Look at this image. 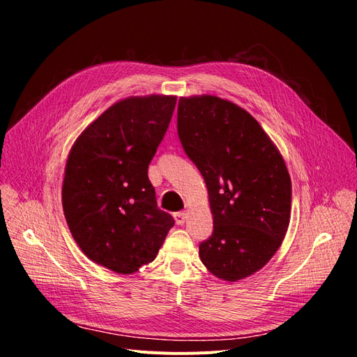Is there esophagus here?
I'll return each instance as SVG.
<instances>
[{
	"label": "esophagus",
	"instance_id": "1",
	"mask_svg": "<svg viewBox=\"0 0 357 357\" xmlns=\"http://www.w3.org/2000/svg\"><path fill=\"white\" fill-rule=\"evenodd\" d=\"M174 216H175V221H176L178 225H182L183 222L187 221V213L185 212H176Z\"/></svg>",
	"mask_w": 357,
	"mask_h": 357
}]
</instances>
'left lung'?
Instances as JSON below:
<instances>
[{"instance_id":"obj_1","label":"left lung","mask_w":357,"mask_h":357,"mask_svg":"<svg viewBox=\"0 0 357 357\" xmlns=\"http://www.w3.org/2000/svg\"><path fill=\"white\" fill-rule=\"evenodd\" d=\"M178 136L204 178L213 215L200 259L222 280L248 278L271 259L289 225L283 158L249 112L211 95L179 99Z\"/></svg>"}]
</instances>
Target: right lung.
<instances>
[{
    "label": "right lung",
    "mask_w": 357,
    "mask_h": 357,
    "mask_svg": "<svg viewBox=\"0 0 357 357\" xmlns=\"http://www.w3.org/2000/svg\"><path fill=\"white\" fill-rule=\"evenodd\" d=\"M175 96L114 103L78 136L68 157L62 204L77 245L99 266L132 274L154 261L170 213L157 208L148 166L163 141Z\"/></svg>",
    "instance_id": "right-lung-1"
}]
</instances>
